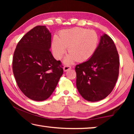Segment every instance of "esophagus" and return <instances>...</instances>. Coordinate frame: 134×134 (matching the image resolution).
Listing matches in <instances>:
<instances>
[{
  "label": "esophagus",
  "instance_id": "1",
  "mask_svg": "<svg viewBox=\"0 0 134 134\" xmlns=\"http://www.w3.org/2000/svg\"><path fill=\"white\" fill-rule=\"evenodd\" d=\"M71 69V67L70 65H65V66L63 67V70H64V71H67L68 70Z\"/></svg>",
  "mask_w": 134,
  "mask_h": 134
}]
</instances>
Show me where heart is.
Segmentation results:
<instances>
[{
    "label": "heart",
    "instance_id": "heart-1",
    "mask_svg": "<svg viewBox=\"0 0 134 134\" xmlns=\"http://www.w3.org/2000/svg\"><path fill=\"white\" fill-rule=\"evenodd\" d=\"M99 37L94 31L83 28L64 29L60 32L59 38L54 36L52 41V52L57 60H60L67 52L70 53L64 63L70 64L75 62L89 60L96 51Z\"/></svg>",
    "mask_w": 134,
    "mask_h": 134
}]
</instances>
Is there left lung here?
Returning <instances> with one entry per match:
<instances>
[{"label": "left lung", "mask_w": 134, "mask_h": 134, "mask_svg": "<svg viewBox=\"0 0 134 134\" xmlns=\"http://www.w3.org/2000/svg\"><path fill=\"white\" fill-rule=\"evenodd\" d=\"M119 69L116 46L111 38L104 34L92 57L76 66V86L79 93L90 102L105 99L115 87Z\"/></svg>", "instance_id": "8db88e82"}]
</instances>
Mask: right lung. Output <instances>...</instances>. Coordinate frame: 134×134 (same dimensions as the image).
Returning <instances> with one entry per match:
<instances>
[{"label": "right lung", "instance_id": "add662e5", "mask_svg": "<svg viewBox=\"0 0 134 134\" xmlns=\"http://www.w3.org/2000/svg\"><path fill=\"white\" fill-rule=\"evenodd\" d=\"M51 44V33L46 26H37L21 38L13 54L12 69L17 85L33 100L48 99L63 73L60 61L49 51Z\"/></svg>", "mask_w": 134, "mask_h": 134}]
</instances>
